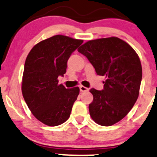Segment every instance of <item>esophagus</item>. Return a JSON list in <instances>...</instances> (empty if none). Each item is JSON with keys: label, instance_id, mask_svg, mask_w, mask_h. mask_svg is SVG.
I'll return each mask as SVG.
<instances>
[{"label": "esophagus", "instance_id": "obj_1", "mask_svg": "<svg viewBox=\"0 0 157 157\" xmlns=\"http://www.w3.org/2000/svg\"><path fill=\"white\" fill-rule=\"evenodd\" d=\"M80 92H86V91L89 90V89H88V88H86V87L83 86H80Z\"/></svg>", "mask_w": 157, "mask_h": 157}]
</instances>
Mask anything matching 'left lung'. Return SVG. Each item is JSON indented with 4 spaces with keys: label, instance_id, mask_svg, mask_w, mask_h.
<instances>
[{
    "label": "left lung",
    "instance_id": "left-lung-1",
    "mask_svg": "<svg viewBox=\"0 0 157 157\" xmlns=\"http://www.w3.org/2000/svg\"><path fill=\"white\" fill-rule=\"evenodd\" d=\"M98 75L105 76L104 89H91V117L101 126H111L124 118L139 94L142 69L140 59L129 44L118 37L90 40L77 49Z\"/></svg>",
    "mask_w": 157,
    "mask_h": 157
}]
</instances>
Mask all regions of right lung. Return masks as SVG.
Masks as SVG:
<instances>
[{
    "mask_svg": "<svg viewBox=\"0 0 157 157\" xmlns=\"http://www.w3.org/2000/svg\"><path fill=\"white\" fill-rule=\"evenodd\" d=\"M83 41L56 35L36 44L26 59L21 91L33 115L48 126H58L70 117L79 87L66 89L58 77L66 72L67 62Z\"/></svg>",
    "mask_w": 157,
    "mask_h": 157,
    "instance_id": "add662e5",
    "label": "right lung"
}]
</instances>
